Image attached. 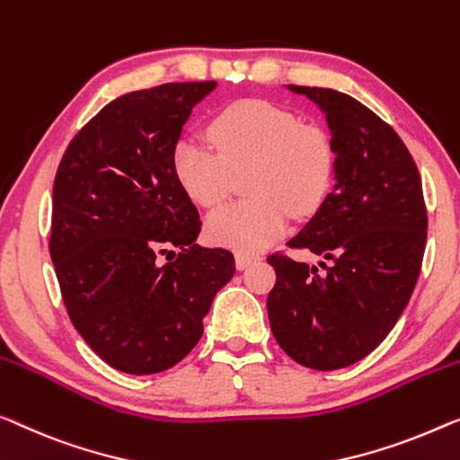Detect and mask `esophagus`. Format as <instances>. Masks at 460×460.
<instances>
[{
    "label": "esophagus",
    "mask_w": 460,
    "mask_h": 460,
    "mask_svg": "<svg viewBox=\"0 0 460 460\" xmlns=\"http://www.w3.org/2000/svg\"><path fill=\"white\" fill-rule=\"evenodd\" d=\"M256 260H260V256H256V253H248V252H237L235 253V264H237L239 270L248 269V266L256 262Z\"/></svg>",
    "instance_id": "34e87169"
}]
</instances>
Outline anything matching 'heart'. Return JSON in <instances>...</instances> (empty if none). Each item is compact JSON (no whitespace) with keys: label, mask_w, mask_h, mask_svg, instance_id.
<instances>
[{"label":"heart","mask_w":460,"mask_h":460,"mask_svg":"<svg viewBox=\"0 0 460 460\" xmlns=\"http://www.w3.org/2000/svg\"><path fill=\"white\" fill-rule=\"evenodd\" d=\"M215 153L196 140L173 148V173L186 194L204 208L231 194L233 177L245 173L250 200L208 217V237L242 252H260L283 235L291 212L307 217L332 188L337 150L326 128L299 121L269 101H235L208 126Z\"/></svg>","instance_id":"obj_1"}]
</instances>
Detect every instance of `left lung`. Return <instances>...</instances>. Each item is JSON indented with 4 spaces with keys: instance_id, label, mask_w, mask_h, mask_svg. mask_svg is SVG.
<instances>
[{
    "instance_id": "left-lung-1",
    "label": "left lung",
    "mask_w": 460,
    "mask_h": 460,
    "mask_svg": "<svg viewBox=\"0 0 460 460\" xmlns=\"http://www.w3.org/2000/svg\"><path fill=\"white\" fill-rule=\"evenodd\" d=\"M326 113L337 183L291 250L331 260L324 270L272 252L270 331L301 366H353L388 337L421 272L428 208L421 177L399 134L372 109L332 88L289 84Z\"/></svg>"
}]
</instances>
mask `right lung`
I'll list each match as a JSON object with an SVG mask.
<instances>
[{
    "label": "right lung",
    "instance_id": "right-lung-1",
    "mask_svg": "<svg viewBox=\"0 0 460 460\" xmlns=\"http://www.w3.org/2000/svg\"><path fill=\"white\" fill-rule=\"evenodd\" d=\"M215 86L169 82L121 94L61 156L49 237L61 299L88 347L119 372L180 363L235 274L229 250L194 243L202 221L173 173L183 123Z\"/></svg>",
    "mask_w": 460,
    "mask_h": 460
}]
</instances>
